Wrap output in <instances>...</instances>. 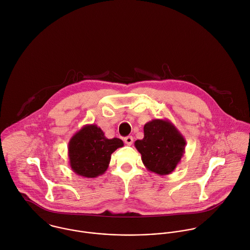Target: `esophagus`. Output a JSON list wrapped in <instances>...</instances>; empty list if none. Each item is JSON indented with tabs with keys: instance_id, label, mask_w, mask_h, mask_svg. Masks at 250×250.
<instances>
[{
	"instance_id": "obj_1",
	"label": "esophagus",
	"mask_w": 250,
	"mask_h": 250,
	"mask_svg": "<svg viewBox=\"0 0 250 250\" xmlns=\"http://www.w3.org/2000/svg\"><path fill=\"white\" fill-rule=\"evenodd\" d=\"M124 141H125V143L126 145L130 146V145H132V143H133V138H132V136H126V137L124 138Z\"/></svg>"
}]
</instances>
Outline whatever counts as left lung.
<instances>
[{
  "instance_id": "8db88e82",
  "label": "left lung",
  "mask_w": 250,
  "mask_h": 250,
  "mask_svg": "<svg viewBox=\"0 0 250 250\" xmlns=\"http://www.w3.org/2000/svg\"><path fill=\"white\" fill-rule=\"evenodd\" d=\"M186 144L185 137L169 120L154 119L144 125V138L136 140L134 146L147 170L164 176L181 162Z\"/></svg>"
}]
</instances>
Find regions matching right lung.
<instances>
[{
	"label": "right lung",
	"mask_w": 250,
	"mask_h": 250,
	"mask_svg": "<svg viewBox=\"0 0 250 250\" xmlns=\"http://www.w3.org/2000/svg\"><path fill=\"white\" fill-rule=\"evenodd\" d=\"M123 146L119 138H106L97 125H86L68 142L69 165L81 177L97 178L107 170L111 154Z\"/></svg>",
	"instance_id": "obj_1"
}]
</instances>
